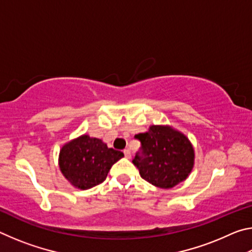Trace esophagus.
Instances as JSON below:
<instances>
[{"label":"esophagus","mask_w":252,"mask_h":252,"mask_svg":"<svg viewBox=\"0 0 252 252\" xmlns=\"http://www.w3.org/2000/svg\"><path fill=\"white\" fill-rule=\"evenodd\" d=\"M123 153H125V157L126 158V159H130V158H131V151L129 150V149H126V150L123 151Z\"/></svg>","instance_id":"obj_1"}]
</instances>
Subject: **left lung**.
<instances>
[{
	"label": "left lung",
	"mask_w": 252,
	"mask_h": 252,
	"mask_svg": "<svg viewBox=\"0 0 252 252\" xmlns=\"http://www.w3.org/2000/svg\"><path fill=\"white\" fill-rule=\"evenodd\" d=\"M141 142V155L132 162L142 179L161 189L185 181L194 165V149L182 132L171 126H150L134 136Z\"/></svg>",
	"instance_id": "left-lung-1"
}]
</instances>
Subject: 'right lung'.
<instances>
[{
    "label": "right lung",
    "instance_id": "right-lung-1",
    "mask_svg": "<svg viewBox=\"0 0 252 252\" xmlns=\"http://www.w3.org/2000/svg\"><path fill=\"white\" fill-rule=\"evenodd\" d=\"M123 157V152L108 148L101 139L82 134L61 148L59 167L72 186L88 190L103 182L111 167Z\"/></svg>",
    "mask_w": 252,
    "mask_h": 252
}]
</instances>
